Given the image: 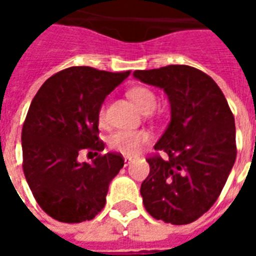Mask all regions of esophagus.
<instances>
[{
    "mask_svg": "<svg viewBox=\"0 0 256 256\" xmlns=\"http://www.w3.org/2000/svg\"><path fill=\"white\" fill-rule=\"evenodd\" d=\"M133 162V158H130V156H124V164L128 166V164H130Z\"/></svg>",
    "mask_w": 256,
    "mask_h": 256,
    "instance_id": "1",
    "label": "esophagus"
}]
</instances>
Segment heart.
<instances>
[{
    "instance_id": "heart-1",
    "label": "heart",
    "mask_w": 256,
    "mask_h": 256,
    "mask_svg": "<svg viewBox=\"0 0 256 256\" xmlns=\"http://www.w3.org/2000/svg\"><path fill=\"white\" fill-rule=\"evenodd\" d=\"M128 94L141 111L152 110L156 104L155 93L144 86L132 88ZM98 120L100 123H104L106 120L104 106H101L98 111ZM150 134L145 130H118L110 137L108 144L110 148L118 154H122L124 156H136L142 150L145 145L150 144Z\"/></svg>"
}]
</instances>
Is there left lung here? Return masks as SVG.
I'll list each match as a JSON object with an SVG mask.
<instances>
[{
	"label": "left lung",
	"mask_w": 256,
	"mask_h": 256,
	"mask_svg": "<svg viewBox=\"0 0 256 256\" xmlns=\"http://www.w3.org/2000/svg\"><path fill=\"white\" fill-rule=\"evenodd\" d=\"M134 78L166 92L172 120L146 159L141 184L145 210L155 220L186 225L207 212L236 160L234 116L214 79L198 68L172 64L137 70Z\"/></svg>",
	"instance_id": "8db88e82"
}]
</instances>
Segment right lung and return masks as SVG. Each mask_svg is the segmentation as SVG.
Listing matches in <instances>:
<instances>
[{
	"label": "right lung",
	"instance_id": "obj_1",
	"mask_svg": "<svg viewBox=\"0 0 256 256\" xmlns=\"http://www.w3.org/2000/svg\"><path fill=\"white\" fill-rule=\"evenodd\" d=\"M130 75L70 67L45 80L31 101L22 130L23 172L36 203L53 220H90L106 206L112 178L124 164L120 154L98 155V111L106 97ZM93 164H79L82 150Z\"/></svg>",
	"mask_w": 256,
	"mask_h": 256
}]
</instances>
